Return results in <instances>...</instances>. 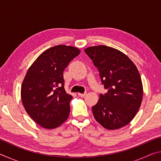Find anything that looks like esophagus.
I'll return each instance as SVG.
<instances>
[{
	"label": "esophagus",
	"mask_w": 161,
	"mask_h": 161,
	"mask_svg": "<svg viewBox=\"0 0 161 161\" xmlns=\"http://www.w3.org/2000/svg\"><path fill=\"white\" fill-rule=\"evenodd\" d=\"M77 94H78L80 97H84V96H86V92H84V93H83V94H82V93H78Z\"/></svg>",
	"instance_id": "obj_1"
}]
</instances>
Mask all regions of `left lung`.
Wrapping results in <instances>:
<instances>
[{
    "mask_svg": "<svg viewBox=\"0 0 161 161\" xmlns=\"http://www.w3.org/2000/svg\"><path fill=\"white\" fill-rule=\"evenodd\" d=\"M84 52L108 89L92 107L95 119L108 130L125 126L134 118L142 102L143 85L137 67L126 54L108 46H93Z\"/></svg>",
    "mask_w": 161,
    "mask_h": 161,
    "instance_id": "obj_1",
    "label": "left lung"
}]
</instances>
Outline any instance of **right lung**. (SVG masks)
Segmentation results:
<instances>
[{
  "label": "right lung",
  "mask_w": 161,
  "mask_h": 161,
  "mask_svg": "<svg viewBox=\"0 0 161 161\" xmlns=\"http://www.w3.org/2000/svg\"><path fill=\"white\" fill-rule=\"evenodd\" d=\"M80 53L72 46H54L43 52L26 73L22 102L32 119L45 129L59 126L69 115L72 96L64 90L63 72Z\"/></svg>",
  "instance_id": "obj_1"
}]
</instances>
